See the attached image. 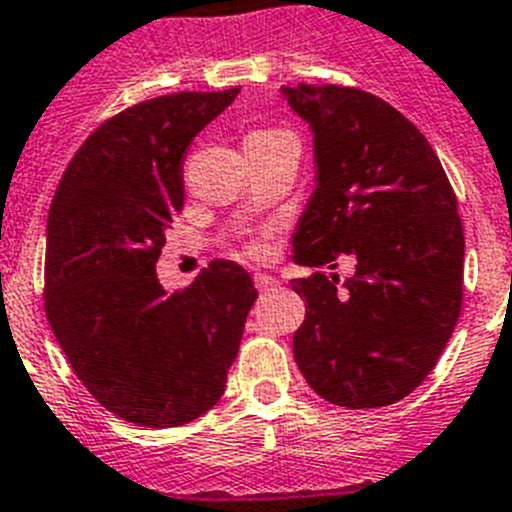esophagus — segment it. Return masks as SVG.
Listing matches in <instances>:
<instances>
[{"instance_id": "esophagus-1", "label": "esophagus", "mask_w": 512, "mask_h": 512, "mask_svg": "<svg viewBox=\"0 0 512 512\" xmlns=\"http://www.w3.org/2000/svg\"><path fill=\"white\" fill-rule=\"evenodd\" d=\"M253 284H256V289H259V292H274V289L279 287V281L269 274H256L253 276Z\"/></svg>"}]
</instances>
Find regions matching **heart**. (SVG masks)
<instances>
[{
  "label": "heart",
  "instance_id": "obj_1",
  "mask_svg": "<svg viewBox=\"0 0 512 512\" xmlns=\"http://www.w3.org/2000/svg\"><path fill=\"white\" fill-rule=\"evenodd\" d=\"M256 134H259V131H256ZM248 253H251V256H261V253H264V246H251Z\"/></svg>",
  "mask_w": 512,
  "mask_h": 512
}]
</instances>
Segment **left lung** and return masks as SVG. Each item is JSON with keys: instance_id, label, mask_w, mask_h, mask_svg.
<instances>
[{"instance_id": "8db88e82", "label": "left lung", "mask_w": 512, "mask_h": 512, "mask_svg": "<svg viewBox=\"0 0 512 512\" xmlns=\"http://www.w3.org/2000/svg\"><path fill=\"white\" fill-rule=\"evenodd\" d=\"M314 134V192L292 261L355 274L292 279L307 304L294 360L317 396L381 409L437 365L462 309L464 233L457 198L426 137L360 88L284 86Z\"/></svg>"}]
</instances>
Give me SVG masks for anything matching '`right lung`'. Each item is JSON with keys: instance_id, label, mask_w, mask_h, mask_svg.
Segmentation results:
<instances>
[{"instance_id": "obj_1", "label": "right lung", "mask_w": 512, "mask_h": 512, "mask_svg": "<svg viewBox=\"0 0 512 512\" xmlns=\"http://www.w3.org/2000/svg\"><path fill=\"white\" fill-rule=\"evenodd\" d=\"M238 91L170 93L116 114L75 152L50 205L45 314L83 386L129 424L170 429L213 409L259 297L225 259L177 292L157 279L185 203L182 157Z\"/></svg>"}]
</instances>
